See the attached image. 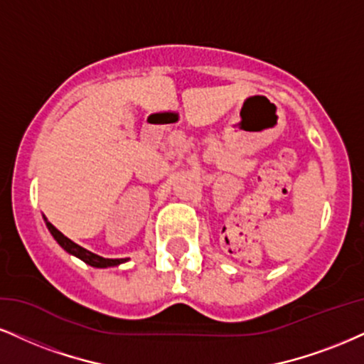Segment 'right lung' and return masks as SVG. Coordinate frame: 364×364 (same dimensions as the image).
I'll return each mask as SVG.
<instances>
[{"label":"right lung","mask_w":364,"mask_h":364,"mask_svg":"<svg viewBox=\"0 0 364 364\" xmlns=\"http://www.w3.org/2000/svg\"><path fill=\"white\" fill-rule=\"evenodd\" d=\"M43 219H45V218H43ZM45 224H47L48 231H50V235L53 236V240H55L57 243L60 245L62 248H64V250L67 251V253L74 255V257H77L79 259H82L84 263L91 264V267H96V268L118 267V264H121V263L127 262V258H114V259H113V258H102V257H100V255L91 253V251H87L86 248H82V246L75 245L74 241H70L69 237L62 235V232L58 231L57 228L53 226V224L48 223L47 219H45Z\"/></svg>","instance_id":"1"}]
</instances>
